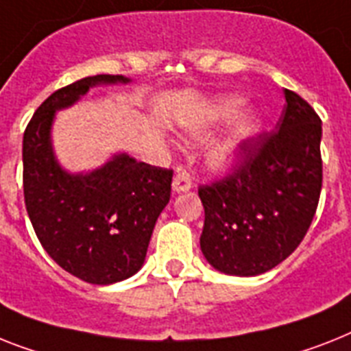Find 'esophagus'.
I'll return each instance as SVG.
<instances>
[{
  "instance_id": "1",
  "label": "esophagus",
  "mask_w": 351,
  "mask_h": 351,
  "mask_svg": "<svg viewBox=\"0 0 351 351\" xmlns=\"http://www.w3.org/2000/svg\"><path fill=\"white\" fill-rule=\"evenodd\" d=\"M193 184V179H192V173L188 172L186 169H179L178 173H176V178H173L172 182V188L173 192H188Z\"/></svg>"
}]
</instances>
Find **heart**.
<instances>
[{"mask_svg": "<svg viewBox=\"0 0 351 351\" xmlns=\"http://www.w3.org/2000/svg\"><path fill=\"white\" fill-rule=\"evenodd\" d=\"M242 106V98L239 97H222L204 109L193 121L186 123L184 134L190 140L202 141L208 136L222 125L224 121L232 118ZM260 132V117L253 109L240 111L237 117L231 120L230 127L224 132L221 140L217 141L210 150L211 167L219 172H228L239 163L242 150L245 145L253 140Z\"/></svg>", "mask_w": 351, "mask_h": 351, "instance_id": "b5f03b06", "label": "heart"}]
</instances>
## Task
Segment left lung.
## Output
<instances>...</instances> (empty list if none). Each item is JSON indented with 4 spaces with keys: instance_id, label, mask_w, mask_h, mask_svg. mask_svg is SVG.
<instances>
[{
    "instance_id": "1",
    "label": "left lung",
    "mask_w": 351,
    "mask_h": 351,
    "mask_svg": "<svg viewBox=\"0 0 351 351\" xmlns=\"http://www.w3.org/2000/svg\"><path fill=\"white\" fill-rule=\"evenodd\" d=\"M285 102L276 130L249 141L233 173L199 188L201 251L224 274L256 276L276 267L300 245L317 210L321 120L294 91L285 89Z\"/></svg>"
}]
</instances>
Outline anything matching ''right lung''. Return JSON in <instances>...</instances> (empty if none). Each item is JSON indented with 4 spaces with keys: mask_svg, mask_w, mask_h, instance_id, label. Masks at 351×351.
<instances>
[{
    "mask_svg": "<svg viewBox=\"0 0 351 351\" xmlns=\"http://www.w3.org/2000/svg\"><path fill=\"white\" fill-rule=\"evenodd\" d=\"M129 82L123 75H95L69 84L40 104L23 136L25 204L37 239L53 262L93 285L140 271L170 201L172 170L120 152L91 172L71 173L55 158L51 127L57 111L91 88Z\"/></svg>",
    "mask_w": 351,
    "mask_h": 351,
    "instance_id": "1",
    "label": "right lung"
}]
</instances>
